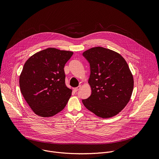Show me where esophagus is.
Returning <instances> with one entry per match:
<instances>
[{
	"label": "esophagus",
	"mask_w": 159,
	"mask_h": 159,
	"mask_svg": "<svg viewBox=\"0 0 159 159\" xmlns=\"http://www.w3.org/2000/svg\"><path fill=\"white\" fill-rule=\"evenodd\" d=\"M80 87H81V86L80 85H79L78 87H75V88H74V91L75 92H77V91H78V90L80 89Z\"/></svg>",
	"instance_id": "1"
}]
</instances>
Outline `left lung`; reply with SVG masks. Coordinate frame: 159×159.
Instances as JSON below:
<instances>
[{"mask_svg":"<svg viewBox=\"0 0 159 159\" xmlns=\"http://www.w3.org/2000/svg\"><path fill=\"white\" fill-rule=\"evenodd\" d=\"M82 55L90 63L88 82L92 91L82 103L98 117L117 115L128 103L133 90V77L128 63L118 53L101 47Z\"/></svg>","mask_w":159,"mask_h":159,"instance_id":"obj_1","label":"left lung"}]
</instances>
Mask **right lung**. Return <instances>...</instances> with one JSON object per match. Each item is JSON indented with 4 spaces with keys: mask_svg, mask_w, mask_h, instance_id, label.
<instances>
[{
    "mask_svg": "<svg viewBox=\"0 0 159 159\" xmlns=\"http://www.w3.org/2000/svg\"><path fill=\"white\" fill-rule=\"evenodd\" d=\"M73 53L48 48L25 62L19 76L20 90L36 115L51 117L66 106L72 90L65 84L64 66Z\"/></svg>",
    "mask_w": 159,
    "mask_h": 159,
    "instance_id": "obj_1",
    "label": "right lung"
}]
</instances>
